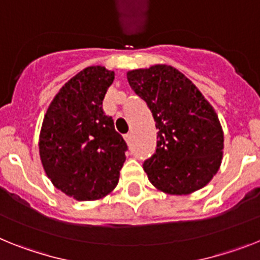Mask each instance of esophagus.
Masks as SVG:
<instances>
[{"mask_svg":"<svg viewBox=\"0 0 260 260\" xmlns=\"http://www.w3.org/2000/svg\"><path fill=\"white\" fill-rule=\"evenodd\" d=\"M124 140H125V141H127V143L129 144L131 141H132V133H131V132L125 133V135H124Z\"/></svg>","mask_w":260,"mask_h":260,"instance_id":"esophagus-1","label":"esophagus"}]
</instances>
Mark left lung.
<instances>
[{
    "instance_id": "1",
    "label": "left lung",
    "mask_w": 260,
    "mask_h": 260,
    "mask_svg": "<svg viewBox=\"0 0 260 260\" xmlns=\"http://www.w3.org/2000/svg\"><path fill=\"white\" fill-rule=\"evenodd\" d=\"M127 78L146 102L158 129L154 154L143 164L150 183L170 195L203 188L217 173L224 149L213 107L170 65L131 71Z\"/></svg>"
}]
</instances>
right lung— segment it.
Masks as SVG:
<instances>
[{
    "instance_id": "add662e5",
    "label": "right lung",
    "mask_w": 260,
    "mask_h": 260,
    "mask_svg": "<svg viewBox=\"0 0 260 260\" xmlns=\"http://www.w3.org/2000/svg\"><path fill=\"white\" fill-rule=\"evenodd\" d=\"M114 72L89 67L68 81L49 105L39 153L52 183L77 200L103 198L116 187L127 143L102 108Z\"/></svg>"
}]
</instances>
